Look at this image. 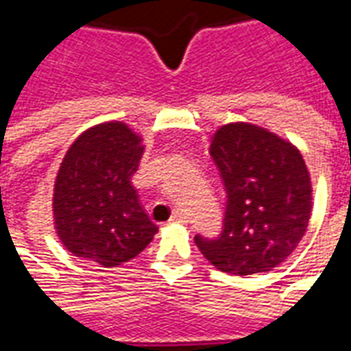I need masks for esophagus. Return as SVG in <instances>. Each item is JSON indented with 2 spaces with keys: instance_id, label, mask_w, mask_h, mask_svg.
<instances>
[{
  "instance_id": "34e87169",
  "label": "esophagus",
  "mask_w": 351,
  "mask_h": 351,
  "mask_svg": "<svg viewBox=\"0 0 351 351\" xmlns=\"http://www.w3.org/2000/svg\"><path fill=\"white\" fill-rule=\"evenodd\" d=\"M169 221H186V216H184V213H180V210H176V213L171 216V220Z\"/></svg>"
}]
</instances>
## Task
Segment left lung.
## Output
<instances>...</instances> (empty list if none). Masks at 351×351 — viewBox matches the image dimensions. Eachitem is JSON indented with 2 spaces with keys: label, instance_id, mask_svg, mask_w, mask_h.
I'll list each match as a JSON object with an SVG mask.
<instances>
[{
  "label": "left lung",
  "instance_id": "1",
  "mask_svg": "<svg viewBox=\"0 0 351 351\" xmlns=\"http://www.w3.org/2000/svg\"><path fill=\"white\" fill-rule=\"evenodd\" d=\"M226 190L216 237L195 244L218 271L246 276L278 267L308 226L312 186L297 148L252 123H229L210 145Z\"/></svg>",
  "mask_w": 351,
  "mask_h": 351
}]
</instances>
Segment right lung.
<instances>
[{
	"instance_id": "add662e5",
	"label": "right lung",
	"mask_w": 351,
	"mask_h": 351,
	"mask_svg": "<svg viewBox=\"0 0 351 351\" xmlns=\"http://www.w3.org/2000/svg\"><path fill=\"white\" fill-rule=\"evenodd\" d=\"M143 150L141 138L120 122L84 131L67 150L52 205L58 237L77 258L116 267L158 233L131 186Z\"/></svg>"
}]
</instances>
